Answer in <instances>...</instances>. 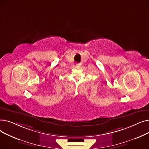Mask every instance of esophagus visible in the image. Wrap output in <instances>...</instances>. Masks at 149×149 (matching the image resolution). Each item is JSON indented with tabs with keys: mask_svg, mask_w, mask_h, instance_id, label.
Segmentation results:
<instances>
[{
	"mask_svg": "<svg viewBox=\"0 0 149 149\" xmlns=\"http://www.w3.org/2000/svg\"><path fill=\"white\" fill-rule=\"evenodd\" d=\"M80 65H81V64H80V63H76V66H77V67L80 66Z\"/></svg>",
	"mask_w": 149,
	"mask_h": 149,
	"instance_id": "esophagus-1",
	"label": "esophagus"
}]
</instances>
